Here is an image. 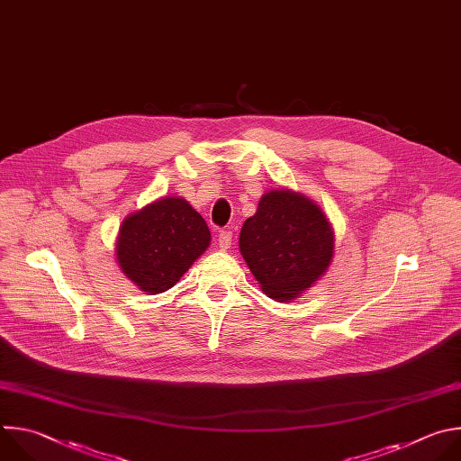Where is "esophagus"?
I'll return each instance as SVG.
<instances>
[{
	"instance_id": "esophagus-1",
	"label": "esophagus",
	"mask_w": 461,
	"mask_h": 461,
	"mask_svg": "<svg viewBox=\"0 0 461 461\" xmlns=\"http://www.w3.org/2000/svg\"><path fill=\"white\" fill-rule=\"evenodd\" d=\"M230 243H232V232L230 230H220V234H218L220 249L227 250V249H230Z\"/></svg>"
}]
</instances>
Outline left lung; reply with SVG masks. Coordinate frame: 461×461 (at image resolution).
<instances>
[{
  "label": "left lung",
  "instance_id": "obj_1",
  "mask_svg": "<svg viewBox=\"0 0 461 461\" xmlns=\"http://www.w3.org/2000/svg\"><path fill=\"white\" fill-rule=\"evenodd\" d=\"M240 252L261 291L291 303L323 278L334 256V230L311 198L270 189L240 232Z\"/></svg>",
  "mask_w": 461,
  "mask_h": 461
}]
</instances>
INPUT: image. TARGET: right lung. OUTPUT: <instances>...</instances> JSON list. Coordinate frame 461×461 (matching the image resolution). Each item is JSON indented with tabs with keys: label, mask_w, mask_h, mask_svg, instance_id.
<instances>
[{
	"label": "right lung",
	"mask_w": 461,
	"mask_h": 461,
	"mask_svg": "<svg viewBox=\"0 0 461 461\" xmlns=\"http://www.w3.org/2000/svg\"><path fill=\"white\" fill-rule=\"evenodd\" d=\"M211 230L181 196H161L127 214L116 238L122 272L145 294L172 289L209 249Z\"/></svg>",
	"instance_id": "1"
}]
</instances>
